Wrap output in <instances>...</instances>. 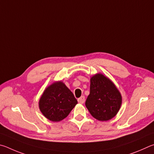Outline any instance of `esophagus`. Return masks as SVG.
<instances>
[{
    "mask_svg": "<svg viewBox=\"0 0 154 154\" xmlns=\"http://www.w3.org/2000/svg\"><path fill=\"white\" fill-rule=\"evenodd\" d=\"M78 101H79V103H81V104L84 103L85 101V96H82V97H80V98L78 99Z\"/></svg>",
    "mask_w": 154,
    "mask_h": 154,
    "instance_id": "1",
    "label": "esophagus"
}]
</instances>
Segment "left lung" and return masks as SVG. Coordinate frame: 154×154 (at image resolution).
<instances>
[{
	"label": "left lung",
	"mask_w": 154,
	"mask_h": 154,
	"mask_svg": "<svg viewBox=\"0 0 154 154\" xmlns=\"http://www.w3.org/2000/svg\"><path fill=\"white\" fill-rule=\"evenodd\" d=\"M122 103V97L114 83L103 74L91 79L90 94L86 107L97 120L107 121L117 114Z\"/></svg>",
	"instance_id": "1"
}]
</instances>
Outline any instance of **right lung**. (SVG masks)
<instances>
[{
  "mask_svg": "<svg viewBox=\"0 0 154 154\" xmlns=\"http://www.w3.org/2000/svg\"><path fill=\"white\" fill-rule=\"evenodd\" d=\"M78 101L62 82H55L47 88L39 101L42 114L51 121L59 122L69 115Z\"/></svg>",
  "mask_w": 154,
  "mask_h": 154,
  "instance_id": "obj_1",
  "label": "right lung"
}]
</instances>
